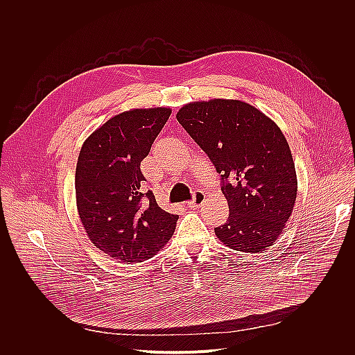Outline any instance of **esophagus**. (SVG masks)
I'll return each mask as SVG.
<instances>
[{
  "instance_id": "1",
  "label": "esophagus",
  "mask_w": 355,
  "mask_h": 355,
  "mask_svg": "<svg viewBox=\"0 0 355 355\" xmlns=\"http://www.w3.org/2000/svg\"><path fill=\"white\" fill-rule=\"evenodd\" d=\"M205 199H206V193L203 191H196L193 193V199L191 202H188V206L191 209H198L205 202Z\"/></svg>"
}]
</instances>
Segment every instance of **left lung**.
Here are the masks:
<instances>
[{"mask_svg":"<svg viewBox=\"0 0 355 355\" xmlns=\"http://www.w3.org/2000/svg\"><path fill=\"white\" fill-rule=\"evenodd\" d=\"M177 120L221 174L230 217L214 228L217 238L245 253L272 246L297 195L296 168L281 128L263 112L238 99L187 103L178 110Z\"/></svg>","mask_w":355,"mask_h":355,"instance_id":"left-lung-1","label":"left lung"}]
</instances>
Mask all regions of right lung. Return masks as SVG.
Returning <instances> with one entry per match:
<instances>
[{
	"instance_id": "right-lung-1",
	"label": "right lung",
	"mask_w": 355,
	"mask_h": 355,
	"mask_svg": "<svg viewBox=\"0 0 355 355\" xmlns=\"http://www.w3.org/2000/svg\"><path fill=\"white\" fill-rule=\"evenodd\" d=\"M170 114L168 107L116 114L85 139L78 155L74 184L83 227L94 246L124 263L153 257L175 230L178 216L144 191L141 173Z\"/></svg>"
}]
</instances>
